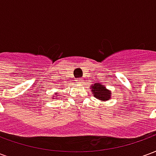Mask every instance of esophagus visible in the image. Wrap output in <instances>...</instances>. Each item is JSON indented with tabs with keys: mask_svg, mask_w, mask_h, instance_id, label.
<instances>
[{
	"mask_svg": "<svg viewBox=\"0 0 156 156\" xmlns=\"http://www.w3.org/2000/svg\"><path fill=\"white\" fill-rule=\"evenodd\" d=\"M78 81H80V80H78Z\"/></svg>",
	"mask_w": 156,
	"mask_h": 156,
	"instance_id": "1",
	"label": "esophagus"
}]
</instances>
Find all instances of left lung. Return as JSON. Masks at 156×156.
I'll use <instances>...</instances> for the list:
<instances>
[{"instance_id":"8db88e82","label":"left lung","mask_w":156,"mask_h":156,"mask_svg":"<svg viewBox=\"0 0 156 156\" xmlns=\"http://www.w3.org/2000/svg\"><path fill=\"white\" fill-rule=\"evenodd\" d=\"M92 91H93V95L95 98L98 99H100L102 101H106L110 98L111 97V92L106 89L104 85H101L100 83H95L91 87Z\"/></svg>"}]
</instances>
